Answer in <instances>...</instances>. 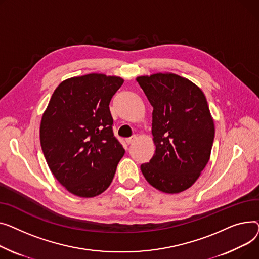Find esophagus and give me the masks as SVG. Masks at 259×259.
Instances as JSON below:
<instances>
[{"label":"esophagus","instance_id":"obj_1","mask_svg":"<svg viewBox=\"0 0 259 259\" xmlns=\"http://www.w3.org/2000/svg\"><path fill=\"white\" fill-rule=\"evenodd\" d=\"M136 139H137L136 136H132V137H130V138L126 139V143H127V144H132L133 142H135Z\"/></svg>","mask_w":259,"mask_h":259}]
</instances>
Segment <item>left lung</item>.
<instances>
[{
	"instance_id": "left-lung-1",
	"label": "left lung",
	"mask_w": 259,
	"mask_h": 259,
	"mask_svg": "<svg viewBox=\"0 0 259 259\" xmlns=\"http://www.w3.org/2000/svg\"><path fill=\"white\" fill-rule=\"evenodd\" d=\"M153 106L151 134L156 151L141 171L148 183L165 193L191 187L205 168L214 140V122L202 90L174 73L139 76Z\"/></svg>"
}]
</instances>
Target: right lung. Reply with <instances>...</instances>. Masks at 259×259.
<instances>
[{
  "label": "right lung",
  "instance_id": "right-lung-1",
  "mask_svg": "<svg viewBox=\"0 0 259 259\" xmlns=\"http://www.w3.org/2000/svg\"><path fill=\"white\" fill-rule=\"evenodd\" d=\"M123 81L98 73L66 79L42 114L44 156L56 180L74 195L93 197L108 189L125 153L113 134L109 106Z\"/></svg>",
  "mask_w": 259,
  "mask_h": 259
}]
</instances>
